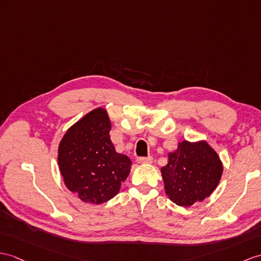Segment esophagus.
Listing matches in <instances>:
<instances>
[{"label":"esophagus","mask_w":261,"mask_h":261,"mask_svg":"<svg viewBox=\"0 0 261 261\" xmlns=\"http://www.w3.org/2000/svg\"><path fill=\"white\" fill-rule=\"evenodd\" d=\"M137 162L139 164H150L152 162V157L147 156V157H139L137 158Z\"/></svg>","instance_id":"34e87169"}]
</instances>
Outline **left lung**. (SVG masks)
<instances>
[{
  "mask_svg": "<svg viewBox=\"0 0 261 261\" xmlns=\"http://www.w3.org/2000/svg\"><path fill=\"white\" fill-rule=\"evenodd\" d=\"M222 174L219 157L206 142L178 144L162 168L165 190L176 205L189 207L202 201L217 187Z\"/></svg>",
  "mask_w": 261,
  "mask_h": 261,
  "instance_id": "1",
  "label": "left lung"
}]
</instances>
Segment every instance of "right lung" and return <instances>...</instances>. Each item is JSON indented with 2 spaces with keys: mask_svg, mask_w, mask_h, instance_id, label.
<instances>
[{
  "mask_svg": "<svg viewBox=\"0 0 261 261\" xmlns=\"http://www.w3.org/2000/svg\"><path fill=\"white\" fill-rule=\"evenodd\" d=\"M103 109L90 112L69 128L59 146V166L66 187L85 202L103 204L119 192L132 162L118 154L110 138Z\"/></svg>",
  "mask_w": 261,
  "mask_h": 261,
  "instance_id": "obj_1",
  "label": "right lung"
}]
</instances>
